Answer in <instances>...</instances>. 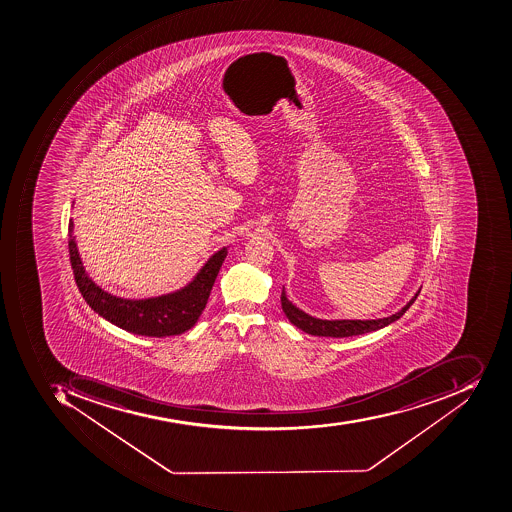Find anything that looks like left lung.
Wrapping results in <instances>:
<instances>
[{
	"mask_svg": "<svg viewBox=\"0 0 512 512\" xmlns=\"http://www.w3.org/2000/svg\"><path fill=\"white\" fill-rule=\"evenodd\" d=\"M420 288L417 289L408 304L405 307L400 308L397 313L386 316V318L378 319H321L311 314L305 313L304 310H300L297 305H294L291 300L286 297L285 286L282 289V308L283 313L286 314V318L289 319L291 324L296 325L302 332L308 333V335L314 336H330V338H349V336L364 335V333L377 332L380 328L388 327L392 322L402 318L403 314L406 313L411 305L414 304V300L419 296Z\"/></svg>",
	"mask_w": 512,
	"mask_h": 512,
	"instance_id": "obj_1",
	"label": "left lung"
}]
</instances>
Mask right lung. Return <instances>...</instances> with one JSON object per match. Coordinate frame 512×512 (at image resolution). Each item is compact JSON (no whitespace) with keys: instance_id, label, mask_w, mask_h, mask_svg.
Here are the masks:
<instances>
[{"instance_id":"1","label":"right lung","mask_w":512,"mask_h":512,"mask_svg":"<svg viewBox=\"0 0 512 512\" xmlns=\"http://www.w3.org/2000/svg\"><path fill=\"white\" fill-rule=\"evenodd\" d=\"M73 230H75V224L73 219H70L68 251H70L71 268L85 302L110 324L117 325L134 335L154 336V338L180 335L198 322L199 316L207 305L216 275L223 266L230 247L224 246L216 251L205 261L187 285L176 289L173 293L145 297V299H124L104 291L87 274Z\"/></svg>"}]
</instances>
